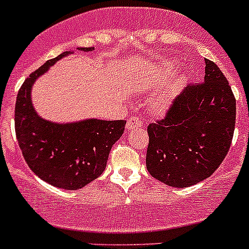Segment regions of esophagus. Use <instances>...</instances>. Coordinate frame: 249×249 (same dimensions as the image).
Returning <instances> with one entry per match:
<instances>
[{
	"label": "esophagus",
	"mask_w": 249,
	"mask_h": 249,
	"mask_svg": "<svg viewBox=\"0 0 249 249\" xmlns=\"http://www.w3.org/2000/svg\"><path fill=\"white\" fill-rule=\"evenodd\" d=\"M143 126V122L140 120L138 117H131L128 121H127V129L131 131V129H135V128H140V127Z\"/></svg>",
	"instance_id": "34e87169"
}]
</instances>
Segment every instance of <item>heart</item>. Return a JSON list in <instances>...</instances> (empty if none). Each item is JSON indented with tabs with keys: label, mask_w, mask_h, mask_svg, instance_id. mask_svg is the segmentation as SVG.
I'll return each instance as SVG.
<instances>
[{
	"label": "heart",
	"mask_w": 249,
	"mask_h": 249,
	"mask_svg": "<svg viewBox=\"0 0 249 249\" xmlns=\"http://www.w3.org/2000/svg\"><path fill=\"white\" fill-rule=\"evenodd\" d=\"M169 103H171V97H169V96H160V97L156 98V101H155L156 107H157V108H160V111L166 109L167 107L169 106Z\"/></svg>",
	"instance_id": "heart-1"
}]
</instances>
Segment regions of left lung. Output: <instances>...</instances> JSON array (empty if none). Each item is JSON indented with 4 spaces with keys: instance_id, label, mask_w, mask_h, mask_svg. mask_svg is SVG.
Here are the masks:
<instances>
[{
    "instance_id": "1",
    "label": "left lung",
    "mask_w": 249,
    "mask_h": 249,
    "mask_svg": "<svg viewBox=\"0 0 249 249\" xmlns=\"http://www.w3.org/2000/svg\"><path fill=\"white\" fill-rule=\"evenodd\" d=\"M236 124V98L227 78L206 59L204 82L188 85L166 116L147 127L149 175L171 187L203 181L223 162Z\"/></svg>"
}]
</instances>
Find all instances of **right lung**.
Returning a JSON list of instances; mask_svg holds the SVG:
<instances>
[{"mask_svg": "<svg viewBox=\"0 0 249 249\" xmlns=\"http://www.w3.org/2000/svg\"><path fill=\"white\" fill-rule=\"evenodd\" d=\"M78 50L89 52L93 48ZM70 53L67 51L50 59L26 78L17 94L15 129L23 158L42 181L63 190H80L102 175L126 121L91 118L53 123L36 113L31 101L32 86L56 61Z\"/></svg>", "mask_w": 249, "mask_h": 249, "instance_id": "add662e5", "label": "right lung"}]
</instances>
